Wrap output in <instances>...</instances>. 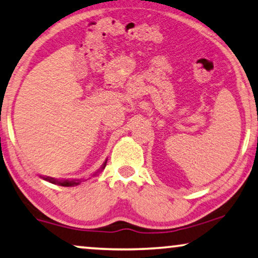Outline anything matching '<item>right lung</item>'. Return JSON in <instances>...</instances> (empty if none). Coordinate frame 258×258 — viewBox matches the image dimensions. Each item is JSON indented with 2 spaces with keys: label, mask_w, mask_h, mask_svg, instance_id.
<instances>
[{
  "label": "right lung",
  "mask_w": 258,
  "mask_h": 258,
  "mask_svg": "<svg viewBox=\"0 0 258 258\" xmlns=\"http://www.w3.org/2000/svg\"><path fill=\"white\" fill-rule=\"evenodd\" d=\"M105 166H106V161H105V164L103 165L101 168H105ZM43 179L46 181H50L51 183H57V184H59V186H64V187L77 186V184L82 182L81 180H76V179L75 180H56V179H52V177H49V176H46V177L43 176Z\"/></svg>",
  "instance_id": "add662e5"
}]
</instances>
